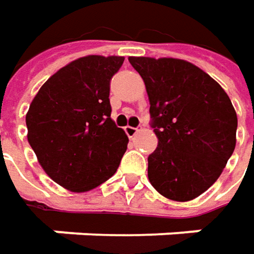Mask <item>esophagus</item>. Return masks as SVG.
Masks as SVG:
<instances>
[{"label": "esophagus", "instance_id": "34e87169", "mask_svg": "<svg viewBox=\"0 0 254 254\" xmlns=\"http://www.w3.org/2000/svg\"><path fill=\"white\" fill-rule=\"evenodd\" d=\"M124 131H126V134H127L128 137H134V135L138 133L140 130H138V127H131V126H126V127H124Z\"/></svg>", "mask_w": 254, "mask_h": 254}]
</instances>
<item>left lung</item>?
Instances as JSON below:
<instances>
[{"mask_svg": "<svg viewBox=\"0 0 254 254\" xmlns=\"http://www.w3.org/2000/svg\"><path fill=\"white\" fill-rule=\"evenodd\" d=\"M146 84L151 127L148 180L161 196L189 201L214 183L236 147L233 104L209 74L177 58L128 57Z\"/></svg>", "mask_w": 254, "mask_h": 254, "instance_id": "8db88e82", "label": "left lung"}]
</instances>
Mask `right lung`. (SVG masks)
Segmentation results:
<instances>
[{"instance_id":"right-lung-1","label":"right lung","mask_w":254,"mask_h":254,"mask_svg":"<svg viewBox=\"0 0 254 254\" xmlns=\"http://www.w3.org/2000/svg\"><path fill=\"white\" fill-rule=\"evenodd\" d=\"M124 57L71 61L40 88L25 116L28 143L60 186L84 193L117 171L128 137L111 120L110 81Z\"/></svg>"}]
</instances>
